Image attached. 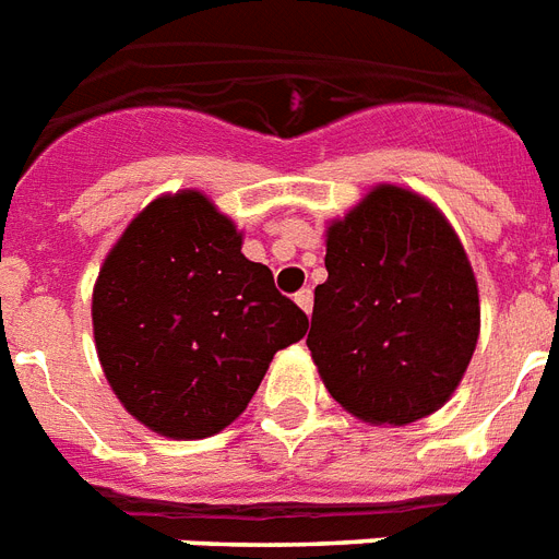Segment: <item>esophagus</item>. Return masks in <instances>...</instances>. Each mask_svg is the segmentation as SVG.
<instances>
[{"mask_svg":"<svg viewBox=\"0 0 559 559\" xmlns=\"http://www.w3.org/2000/svg\"><path fill=\"white\" fill-rule=\"evenodd\" d=\"M294 300H297V306H300L306 314H311V308H314V294H311V288H300V292L294 294Z\"/></svg>","mask_w":559,"mask_h":559,"instance_id":"1","label":"esophagus"}]
</instances>
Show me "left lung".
I'll use <instances>...</instances> for the list:
<instances>
[{
  "label": "left lung",
  "instance_id": "obj_1",
  "mask_svg": "<svg viewBox=\"0 0 559 559\" xmlns=\"http://www.w3.org/2000/svg\"><path fill=\"white\" fill-rule=\"evenodd\" d=\"M325 271L306 346L332 399L372 424L436 413L479 337V292L448 218L378 187L329 227Z\"/></svg>",
  "mask_w": 559,
  "mask_h": 559
}]
</instances>
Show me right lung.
I'll return each mask as SVG.
<instances>
[{"instance_id":"add662e5","label":"right lung","mask_w":559,"mask_h":559,"mask_svg":"<svg viewBox=\"0 0 559 559\" xmlns=\"http://www.w3.org/2000/svg\"><path fill=\"white\" fill-rule=\"evenodd\" d=\"M95 343L111 390L150 430L207 439L242 415L308 317L202 193L155 199L100 267Z\"/></svg>"}]
</instances>
